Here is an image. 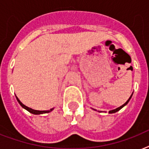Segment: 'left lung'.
Returning <instances> with one entry per match:
<instances>
[{
    "instance_id": "8db88e82",
    "label": "left lung",
    "mask_w": 149,
    "mask_h": 149,
    "mask_svg": "<svg viewBox=\"0 0 149 149\" xmlns=\"http://www.w3.org/2000/svg\"><path fill=\"white\" fill-rule=\"evenodd\" d=\"M132 94H133V93H132ZM132 95H131V97H129V99L127 100V101L125 102V104H123V105H121V106H120V107H118V108L114 109V110H111V111H109V113H116V112H118V111H120V109H121V108H123V107H125V106H126V105H127V103H128V102H129V100H131V98H132ZM93 110H94V111H96L95 109H93ZM99 112H102V111H99Z\"/></svg>"
}]
</instances>
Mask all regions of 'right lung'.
Wrapping results in <instances>:
<instances>
[{
  "label": "right lung",
  "instance_id": "1",
  "mask_svg": "<svg viewBox=\"0 0 149 149\" xmlns=\"http://www.w3.org/2000/svg\"><path fill=\"white\" fill-rule=\"evenodd\" d=\"M16 99H17V102L19 103V104L21 105V106L23 107L24 109H25L26 111H28L29 112H30V113H33V114H42V113H49V112H51L52 110H53L54 108H52L50 109V110H48V111H37V110H33V109L30 108V107H29L25 106L24 104H23L22 103V102L20 101V100L18 99V98L16 97Z\"/></svg>",
  "mask_w": 149,
  "mask_h": 149
}]
</instances>
